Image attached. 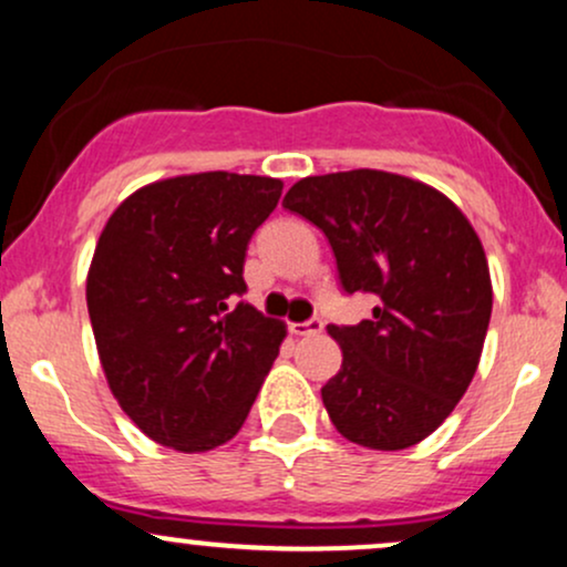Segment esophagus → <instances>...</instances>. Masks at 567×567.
<instances>
[{"instance_id":"1","label":"esophagus","mask_w":567,"mask_h":567,"mask_svg":"<svg viewBox=\"0 0 567 567\" xmlns=\"http://www.w3.org/2000/svg\"><path fill=\"white\" fill-rule=\"evenodd\" d=\"M322 328H324V322L322 320H309V322H292L290 324V333L292 336H317V333H322Z\"/></svg>"}]
</instances>
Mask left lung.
<instances>
[{
	"instance_id": "1",
	"label": "left lung",
	"mask_w": 567,
	"mask_h": 567,
	"mask_svg": "<svg viewBox=\"0 0 567 567\" xmlns=\"http://www.w3.org/2000/svg\"><path fill=\"white\" fill-rule=\"evenodd\" d=\"M282 205L320 226L347 292L373 320L328 324L341 370L322 386L330 421L370 451H405L437 429L477 373L493 309L485 247L461 207L386 171L309 175Z\"/></svg>"
}]
</instances>
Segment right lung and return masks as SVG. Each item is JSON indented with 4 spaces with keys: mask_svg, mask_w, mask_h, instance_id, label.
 <instances>
[{
    "mask_svg": "<svg viewBox=\"0 0 567 567\" xmlns=\"http://www.w3.org/2000/svg\"><path fill=\"white\" fill-rule=\"evenodd\" d=\"M282 181L173 175L122 199L87 269V311L114 400L146 437L205 453L245 424L288 324L252 306L243 266Z\"/></svg>",
    "mask_w": 567,
    "mask_h": 567,
    "instance_id": "1",
    "label": "right lung"
}]
</instances>
